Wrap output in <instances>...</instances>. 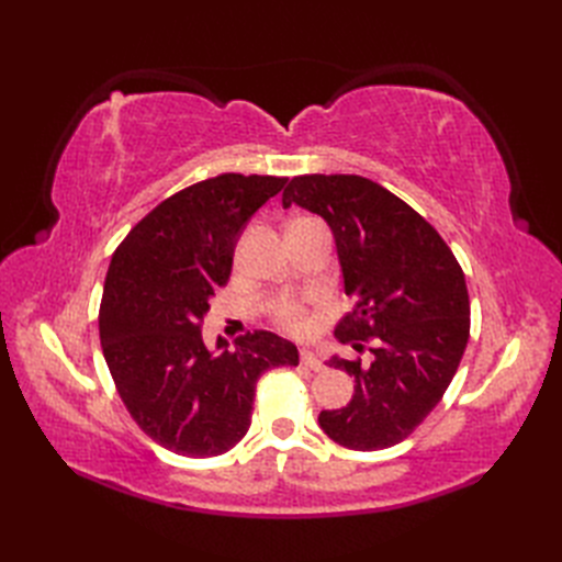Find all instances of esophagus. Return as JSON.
<instances>
[{
	"label": "esophagus",
	"mask_w": 562,
	"mask_h": 562,
	"mask_svg": "<svg viewBox=\"0 0 562 562\" xmlns=\"http://www.w3.org/2000/svg\"><path fill=\"white\" fill-rule=\"evenodd\" d=\"M300 361H302V366L304 368H310V370H323V363H321V359L318 356L312 351V349H300Z\"/></svg>",
	"instance_id": "34e87169"
}]
</instances>
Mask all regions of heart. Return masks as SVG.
Returning a JSON list of instances; mask_svg holds the SVG:
<instances>
[{
    "label": "heart",
    "mask_w": 562,
    "mask_h": 562,
    "mask_svg": "<svg viewBox=\"0 0 562 562\" xmlns=\"http://www.w3.org/2000/svg\"><path fill=\"white\" fill-rule=\"evenodd\" d=\"M277 318L283 328L293 333H304L310 328L307 312H304V304L300 300H285L277 307Z\"/></svg>",
    "instance_id": "1"
}]
</instances>
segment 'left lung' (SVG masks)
<instances>
[{
    "label": "left lung",
    "mask_w": 562,
    "mask_h": 562,
    "mask_svg": "<svg viewBox=\"0 0 562 562\" xmlns=\"http://www.w3.org/2000/svg\"><path fill=\"white\" fill-rule=\"evenodd\" d=\"M326 220L353 310L335 337L370 363L333 356L353 378V396L318 415L321 429L349 450L401 443L443 398L469 342L464 271L440 234L403 199L361 176H297L283 209Z\"/></svg>",
    "instance_id": "obj_1"
}]
</instances>
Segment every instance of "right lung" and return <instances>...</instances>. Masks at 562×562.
Masks as SVG:
<instances>
[{"label": "right lung", "instance_id": "1", "mask_svg": "<svg viewBox=\"0 0 562 562\" xmlns=\"http://www.w3.org/2000/svg\"><path fill=\"white\" fill-rule=\"evenodd\" d=\"M288 178L223 173L184 187L119 244L100 302V345L135 424L166 450L203 459L246 436L255 384L279 366H297V347L255 330L201 337L211 297L232 274L246 223Z\"/></svg>", "mask_w": 562, "mask_h": 562}]
</instances>
